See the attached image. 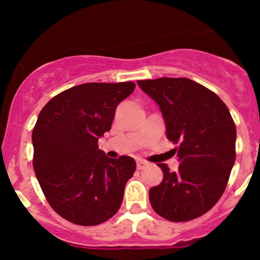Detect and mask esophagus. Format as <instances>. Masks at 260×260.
Returning <instances> with one entry per match:
<instances>
[{"mask_svg":"<svg viewBox=\"0 0 260 260\" xmlns=\"http://www.w3.org/2000/svg\"><path fill=\"white\" fill-rule=\"evenodd\" d=\"M145 166H147V162H145V161H143V160L137 161V169L138 170H143Z\"/></svg>","mask_w":260,"mask_h":260,"instance_id":"obj_1","label":"esophagus"}]
</instances>
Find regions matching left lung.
<instances>
[{"label":"left lung","mask_w":260,"mask_h":260,"mask_svg":"<svg viewBox=\"0 0 260 260\" xmlns=\"http://www.w3.org/2000/svg\"><path fill=\"white\" fill-rule=\"evenodd\" d=\"M138 85L159 105L181 162L177 172L157 164L164 178L149 190L151 207L175 222L204 215L225 192L236 160V126L228 106L188 78L138 80Z\"/></svg>","instance_id":"1"}]
</instances>
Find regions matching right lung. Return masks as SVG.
I'll use <instances>...</instances> for the list:
<instances>
[{"instance_id":"1","label":"right lung","mask_w":260,"mask_h":260,"mask_svg":"<svg viewBox=\"0 0 260 260\" xmlns=\"http://www.w3.org/2000/svg\"><path fill=\"white\" fill-rule=\"evenodd\" d=\"M134 88L133 82L76 85L39 113L32 166L46 201L67 221L95 226L120 209L136 161L126 155L110 159L98 140L111 129L116 107Z\"/></svg>"}]
</instances>
